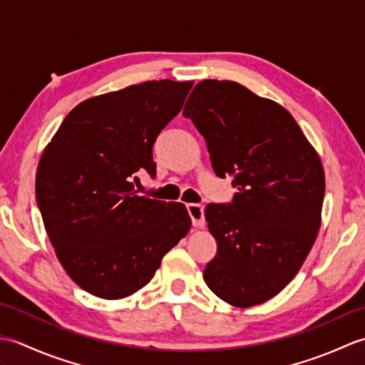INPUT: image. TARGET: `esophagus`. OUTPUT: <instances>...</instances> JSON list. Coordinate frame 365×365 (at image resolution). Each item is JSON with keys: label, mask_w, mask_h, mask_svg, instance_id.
Instances as JSON below:
<instances>
[{"label": "esophagus", "mask_w": 365, "mask_h": 365, "mask_svg": "<svg viewBox=\"0 0 365 365\" xmlns=\"http://www.w3.org/2000/svg\"><path fill=\"white\" fill-rule=\"evenodd\" d=\"M188 213L191 216L192 226L196 229H202L205 226V216H204V207L199 204H188Z\"/></svg>", "instance_id": "34e87169"}]
</instances>
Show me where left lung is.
Segmentation results:
<instances>
[{
  "instance_id": "left-lung-1",
  "label": "left lung",
  "mask_w": 365,
  "mask_h": 365,
  "mask_svg": "<svg viewBox=\"0 0 365 365\" xmlns=\"http://www.w3.org/2000/svg\"><path fill=\"white\" fill-rule=\"evenodd\" d=\"M183 115L205 138L216 175L232 177V204H208L218 251L204 281L235 307L271 299L297 276L322 224L324 170L293 115L235 81L204 80Z\"/></svg>"
}]
</instances>
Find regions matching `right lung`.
Here are the masks:
<instances>
[{"label": "right lung", "instance_id": "right-lung-1", "mask_svg": "<svg viewBox=\"0 0 365 365\" xmlns=\"http://www.w3.org/2000/svg\"><path fill=\"white\" fill-rule=\"evenodd\" d=\"M192 81H145L91 97L66 115L37 166L36 197L66 273L83 290L122 299L150 282L191 229L187 207L139 196L152 147Z\"/></svg>", "mask_w": 365, "mask_h": 365}]
</instances>
